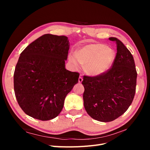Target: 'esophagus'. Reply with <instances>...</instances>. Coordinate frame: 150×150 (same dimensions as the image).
Masks as SVG:
<instances>
[{
	"mask_svg": "<svg viewBox=\"0 0 150 150\" xmlns=\"http://www.w3.org/2000/svg\"><path fill=\"white\" fill-rule=\"evenodd\" d=\"M83 78L82 77H79V79H78V81H79V83H82V81H83Z\"/></svg>",
	"mask_w": 150,
	"mask_h": 150,
	"instance_id": "1",
	"label": "esophagus"
}]
</instances>
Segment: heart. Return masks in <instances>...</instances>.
Instances as JSON below:
<instances>
[{"label": "heart", "instance_id": "1", "mask_svg": "<svg viewBox=\"0 0 150 150\" xmlns=\"http://www.w3.org/2000/svg\"><path fill=\"white\" fill-rule=\"evenodd\" d=\"M115 52L106 45L90 44L77 50L71 54L69 60L78 69L80 64L84 65V71L89 76L97 77L105 74L110 69L115 61Z\"/></svg>", "mask_w": 150, "mask_h": 150}]
</instances>
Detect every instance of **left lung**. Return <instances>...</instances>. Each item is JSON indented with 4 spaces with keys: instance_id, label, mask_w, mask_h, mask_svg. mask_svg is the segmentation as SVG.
<instances>
[{
    "instance_id": "obj_1",
    "label": "left lung",
    "mask_w": 150,
    "mask_h": 150,
    "mask_svg": "<svg viewBox=\"0 0 150 150\" xmlns=\"http://www.w3.org/2000/svg\"><path fill=\"white\" fill-rule=\"evenodd\" d=\"M115 41L117 53L112 67L97 77L84 76V108L92 118L101 122L116 120L127 111L136 91L137 72L132 54L121 40Z\"/></svg>"
}]
</instances>
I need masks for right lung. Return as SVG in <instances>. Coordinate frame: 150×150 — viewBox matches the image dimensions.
I'll return each instance as SVG.
<instances>
[{"mask_svg": "<svg viewBox=\"0 0 150 150\" xmlns=\"http://www.w3.org/2000/svg\"><path fill=\"white\" fill-rule=\"evenodd\" d=\"M69 49L66 36L47 34L21 54L13 74V88L17 103L26 115L41 121L59 115L65 98L79 76L65 68Z\"/></svg>", "mask_w": 150, "mask_h": 150, "instance_id": "right-lung-1", "label": "right lung"}]
</instances>
